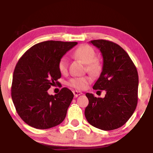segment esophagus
<instances>
[{"label": "esophagus", "instance_id": "1", "mask_svg": "<svg viewBox=\"0 0 153 153\" xmlns=\"http://www.w3.org/2000/svg\"><path fill=\"white\" fill-rule=\"evenodd\" d=\"M73 94H74L75 97H78L79 95H80V94H82V92H80V91H77V90H74L73 91Z\"/></svg>", "mask_w": 153, "mask_h": 153}]
</instances>
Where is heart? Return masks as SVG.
I'll return each mask as SVG.
<instances>
[{"label":"heart","mask_w":153,"mask_h":153,"mask_svg":"<svg viewBox=\"0 0 153 153\" xmlns=\"http://www.w3.org/2000/svg\"><path fill=\"white\" fill-rule=\"evenodd\" d=\"M73 56L86 64V70L91 74L97 75L100 72L102 65L100 61L96 58V53L94 49L88 45H82L77 48L73 52ZM58 68L62 74H65L68 68V61L65 56L61 57L58 63ZM92 81L90 77L83 76L71 78L68 85L76 90H85Z\"/></svg>","instance_id":"b5f03b06"}]
</instances>
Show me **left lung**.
Segmentation results:
<instances>
[{
	"label": "left lung",
	"mask_w": 153,
	"mask_h": 153,
	"mask_svg": "<svg viewBox=\"0 0 153 153\" xmlns=\"http://www.w3.org/2000/svg\"><path fill=\"white\" fill-rule=\"evenodd\" d=\"M101 52L102 71L94 90H105L104 98L87 93L89 104L85 110L88 123L104 131L124 125L138 103V71L128 54L119 45L104 39L90 42Z\"/></svg>",
	"instance_id": "1"
}]
</instances>
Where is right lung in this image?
Here are the masks:
<instances>
[{"instance_id": "obj_1", "label": "right lung", "mask_w": 153, "mask_h": 153, "mask_svg": "<svg viewBox=\"0 0 153 153\" xmlns=\"http://www.w3.org/2000/svg\"><path fill=\"white\" fill-rule=\"evenodd\" d=\"M78 42L46 41L38 43L23 54L15 68L11 96L15 109L27 124L47 129L63 122L73 98L63 88L50 95L48 90L61 78L59 59Z\"/></svg>"}]
</instances>
